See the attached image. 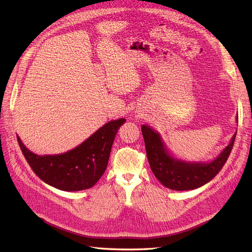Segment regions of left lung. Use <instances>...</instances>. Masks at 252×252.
<instances>
[{
	"mask_svg": "<svg viewBox=\"0 0 252 252\" xmlns=\"http://www.w3.org/2000/svg\"><path fill=\"white\" fill-rule=\"evenodd\" d=\"M238 122V116H236ZM142 133L146 147L150 168L162 184L172 190H192L211 181L229 157L236 132L229 144L211 161H186L175 157L167 147L159 132L148 125H142Z\"/></svg>",
	"mask_w": 252,
	"mask_h": 252,
	"instance_id": "8db88e82",
	"label": "left lung"
}]
</instances>
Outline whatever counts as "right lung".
<instances>
[{
    "label": "right lung",
    "instance_id": "add662e5",
    "mask_svg": "<svg viewBox=\"0 0 252 252\" xmlns=\"http://www.w3.org/2000/svg\"><path fill=\"white\" fill-rule=\"evenodd\" d=\"M125 121L121 118L107 122L79 146L59 155L33 154L18 134L17 139L28 164L42 181L63 191H80L95 185L104 174L114 136Z\"/></svg>",
    "mask_w": 252,
    "mask_h": 252
}]
</instances>
